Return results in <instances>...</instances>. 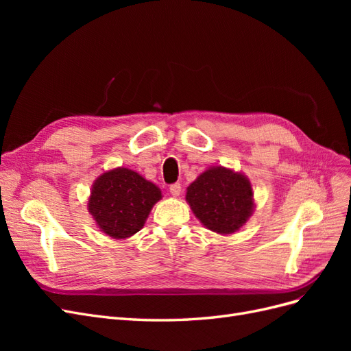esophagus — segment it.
<instances>
[{"label": "esophagus", "instance_id": "obj_1", "mask_svg": "<svg viewBox=\"0 0 351 351\" xmlns=\"http://www.w3.org/2000/svg\"><path fill=\"white\" fill-rule=\"evenodd\" d=\"M169 192H171L173 196H178L180 193H182V184L173 183L171 186H169Z\"/></svg>", "mask_w": 351, "mask_h": 351}]
</instances>
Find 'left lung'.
<instances>
[{
  "label": "left lung",
  "mask_w": 351,
  "mask_h": 351,
  "mask_svg": "<svg viewBox=\"0 0 351 351\" xmlns=\"http://www.w3.org/2000/svg\"><path fill=\"white\" fill-rule=\"evenodd\" d=\"M186 200L202 224L219 234L237 231L253 209L249 180L222 167L200 174L189 186Z\"/></svg>",
  "instance_id": "8db88e82"
}]
</instances>
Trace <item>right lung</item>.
I'll use <instances>...</instances> for the list:
<instances>
[{
    "label": "right lung",
    "mask_w": 351,
    "mask_h": 351,
    "mask_svg": "<svg viewBox=\"0 0 351 351\" xmlns=\"http://www.w3.org/2000/svg\"><path fill=\"white\" fill-rule=\"evenodd\" d=\"M161 190L127 168L104 173L93 184L89 212L99 228L114 239H125L139 231Z\"/></svg>",
    "instance_id": "obj_1"
}]
</instances>
